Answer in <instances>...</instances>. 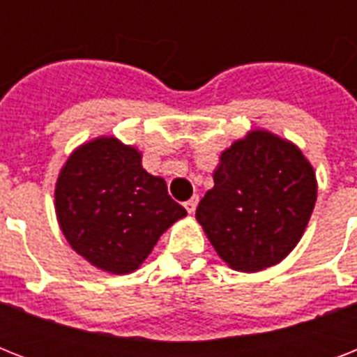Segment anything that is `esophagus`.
<instances>
[{"label": "esophagus", "mask_w": 357, "mask_h": 357, "mask_svg": "<svg viewBox=\"0 0 357 357\" xmlns=\"http://www.w3.org/2000/svg\"><path fill=\"white\" fill-rule=\"evenodd\" d=\"M183 206H185V209L189 211V215H192V213L196 211V206H198V196H192L190 200L185 202Z\"/></svg>", "instance_id": "34e87169"}]
</instances>
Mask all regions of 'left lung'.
<instances>
[{
    "label": "left lung",
    "mask_w": 357,
    "mask_h": 357,
    "mask_svg": "<svg viewBox=\"0 0 357 357\" xmlns=\"http://www.w3.org/2000/svg\"><path fill=\"white\" fill-rule=\"evenodd\" d=\"M215 185L196 209L220 259L259 272L283 261L304 235L317 202V178L298 146L252 129L220 153Z\"/></svg>",
    "instance_id": "left-lung-1"
}]
</instances>
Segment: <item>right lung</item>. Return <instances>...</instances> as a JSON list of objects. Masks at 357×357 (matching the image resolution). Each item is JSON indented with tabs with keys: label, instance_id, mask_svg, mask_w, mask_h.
<instances>
[{
	"label": "right lung",
	"instance_id": "right-lung-1",
	"mask_svg": "<svg viewBox=\"0 0 357 357\" xmlns=\"http://www.w3.org/2000/svg\"><path fill=\"white\" fill-rule=\"evenodd\" d=\"M55 215L75 254L103 272L129 274L187 211L165 179L142 168V151L102 135L77 146L61 168Z\"/></svg>",
	"mask_w": 357,
	"mask_h": 357
}]
</instances>
